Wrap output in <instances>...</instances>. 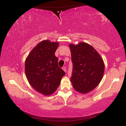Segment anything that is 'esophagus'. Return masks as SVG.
Returning <instances> with one entry per match:
<instances>
[{
	"label": "esophagus",
	"instance_id": "1",
	"mask_svg": "<svg viewBox=\"0 0 126 126\" xmlns=\"http://www.w3.org/2000/svg\"><path fill=\"white\" fill-rule=\"evenodd\" d=\"M63 71L65 72H66L67 71V70H66V67H65V66H63Z\"/></svg>",
	"mask_w": 126,
	"mask_h": 126
}]
</instances>
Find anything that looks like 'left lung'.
Returning <instances> with one entry per match:
<instances>
[{
    "label": "left lung",
    "mask_w": 126,
    "mask_h": 126,
    "mask_svg": "<svg viewBox=\"0 0 126 126\" xmlns=\"http://www.w3.org/2000/svg\"><path fill=\"white\" fill-rule=\"evenodd\" d=\"M73 71L72 85L77 92L87 94L100 82L104 72L103 58L91 45L81 42L69 44Z\"/></svg>",
    "instance_id": "left-lung-1"
}]
</instances>
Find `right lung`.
Wrapping results in <instances>:
<instances>
[{"label":"right lung","instance_id":"add662e5","mask_svg":"<svg viewBox=\"0 0 126 126\" xmlns=\"http://www.w3.org/2000/svg\"><path fill=\"white\" fill-rule=\"evenodd\" d=\"M59 45L49 40L41 41L34 47L25 61V74L30 85L45 96L57 90L65 72L59 68L55 52Z\"/></svg>","mask_w":126,"mask_h":126}]
</instances>
